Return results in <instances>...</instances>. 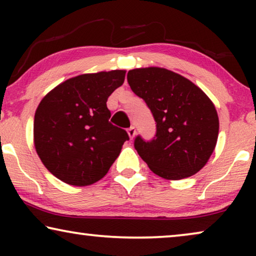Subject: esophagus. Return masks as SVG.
Masks as SVG:
<instances>
[{
  "instance_id": "obj_1",
  "label": "esophagus",
  "mask_w": 256,
  "mask_h": 256,
  "mask_svg": "<svg viewBox=\"0 0 256 256\" xmlns=\"http://www.w3.org/2000/svg\"><path fill=\"white\" fill-rule=\"evenodd\" d=\"M127 132H128V136H129V138L130 140H132L135 138V135H136V129H135V127H130L127 130Z\"/></svg>"
}]
</instances>
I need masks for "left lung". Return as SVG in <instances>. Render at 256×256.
Instances as JSON below:
<instances>
[{
	"mask_svg": "<svg viewBox=\"0 0 256 256\" xmlns=\"http://www.w3.org/2000/svg\"><path fill=\"white\" fill-rule=\"evenodd\" d=\"M128 84L156 121V138L138 136L135 149L157 176L168 180L197 174L216 148L219 118L211 99L191 80L163 68H134Z\"/></svg>",
	"mask_w": 256,
	"mask_h": 256,
	"instance_id": "obj_1",
	"label": "left lung"
}]
</instances>
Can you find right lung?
Masks as SVG:
<instances>
[{"label": "right lung", "instance_id": "1", "mask_svg": "<svg viewBox=\"0 0 256 256\" xmlns=\"http://www.w3.org/2000/svg\"><path fill=\"white\" fill-rule=\"evenodd\" d=\"M124 70L85 73L51 90L38 104L34 144L42 163L66 184L87 186L106 176L129 140L110 122L107 99Z\"/></svg>", "mask_w": 256, "mask_h": 256}]
</instances>
